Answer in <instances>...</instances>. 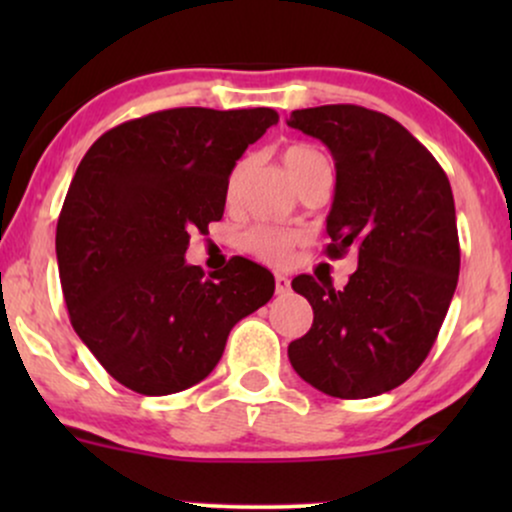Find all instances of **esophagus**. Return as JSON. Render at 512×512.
<instances>
[{"mask_svg": "<svg viewBox=\"0 0 512 512\" xmlns=\"http://www.w3.org/2000/svg\"><path fill=\"white\" fill-rule=\"evenodd\" d=\"M276 293H279V296H284V293H289L291 291V281L286 279L284 274H276Z\"/></svg>", "mask_w": 512, "mask_h": 512, "instance_id": "1", "label": "esophagus"}]
</instances>
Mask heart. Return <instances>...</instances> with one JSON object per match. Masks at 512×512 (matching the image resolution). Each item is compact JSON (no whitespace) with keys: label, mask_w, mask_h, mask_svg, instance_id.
Instances as JSON below:
<instances>
[{"label":"heart","mask_w":512,"mask_h":512,"mask_svg":"<svg viewBox=\"0 0 512 512\" xmlns=\"http://www.w3.org/2000/svg\"><path fill=\"white\" fill-rule=\"evenodd\" d=\"M327 158L322 156V151H317L315 146L296 142L289 144L284 149V163L289 168L291 178L301 185V182L308 178L313 170L325 163ZM238 175L240 168H236L231 173V180H228V195L236 192L238 185ZM298 245V236L296 233L286 231V228H276V226H267V223H260V226H252L248 231L240 236V248L245 252H250L252 257L257 260L269 262V264H279L289 260V255L293 252V248Z\"/></svg>","instance_id":"heart-1"}]
</instances>
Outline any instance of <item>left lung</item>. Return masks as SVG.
<instances>
[{
	"mask_svg": "<svg viewBox=\"0 0 512 512\" xmlns=\"http://www.w3.org/2000/svg\"><path fill=\"white\" fill-rule=\"evenodd\" d=\"M289 127L320 139L337 166L327 257L358 255L344 289L310 274L291 281L315 315L310 332L289 344L291 366L330 397L383 395L426 361L455 293L450 180L419 139L378 110H293Z\"/></svg>",
	"mask_w": 512,
	"mask_h": 512,
	"instance_id": "8db88e82",
	"label": "left lung"
}]
</instances>
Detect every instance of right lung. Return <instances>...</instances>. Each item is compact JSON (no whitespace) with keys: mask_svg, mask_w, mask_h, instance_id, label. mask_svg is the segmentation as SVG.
<instances>
[{"mask_svg":"<svg viewBox=\"0 0 512 512\" xmlns=\"http://www.w3.org/2000/svg\"><path fill=\"white\" fill-rule=\"evenodd\" d=\"M279 122L272 108H170L122 122L81 158L57 219L69 320L120 385L161 397L216 368L233 325L274 293L272 272L233 257L185 262L190 233L226 207L228 175Z\"/></svg>","mask_w":512,"mask_h":512,"instance_id":"add662e5","label":"right lung"}]
</instances>
